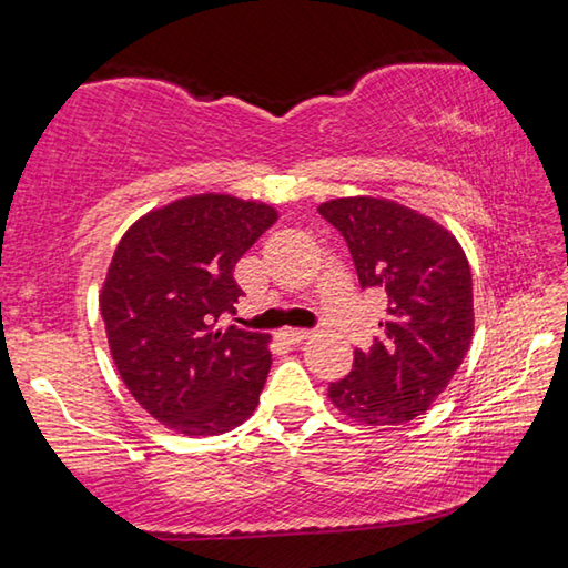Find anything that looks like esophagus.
Instances as JSON below:
<instances>
[{"label": "esophagus", "mask_w": 568, "mask_h": 568, "mask_svg": "<svg viewBox=\"0 0 568 568\" xmlns=\"http://www.w3.org/2000/svg\"><path fill=\"white\" fill-rule=\"evenodd\" d=\"M281 338L287 341V343H303L305 338H311V333L303 331V328H283Z\"/></svg>", "instance_id": "34e87169"}]
</instances>
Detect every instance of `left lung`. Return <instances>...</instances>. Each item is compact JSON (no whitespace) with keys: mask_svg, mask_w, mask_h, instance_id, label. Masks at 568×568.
<instances>
[{"mask_svg":"<svg viewBox=\"0 0 568 568\" xmlns=\"http://www.w3.org/2000/svg\"><path fill=\"white\" fill-rule=\"evenodd\" d=\"M318 213L341 230L361 285L388 297L383 333L328 398L361 426H403L446 390L474 341L468 257L450 230L396 200L335 197Z\"/></svg>","mask_w":568,"mask_h":568,"instance_id":"left-lung-1","label":"left lung"}]
</instances>
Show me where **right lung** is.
<instances>
[{
    "mask_svg": "<svg viewBox=\"0 0 568 568\" xmlns=\"http://www.w3.org/2000/svg\"><path fill=\"white\" fill-rule=\"evenodd\" d=\"M277 210L223 192L150 210L122 235L100 291L112 361L132 398L182 436L245 423L271 371V335L235 325L233 271Z\"/></svg>",
    "mask_w": 568,
    "mask_h": 568,
    "instance_id": "right-lung-1",
    "label": "right lung"
}]
</instances>
